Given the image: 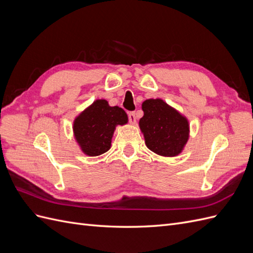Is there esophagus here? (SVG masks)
<instances>
[{
  "mask_svg": "<svg viewBox=\"0 0 253 253\" xmlns=\"http://www.w3.org/2000/svg\"><path fill=\"white\" fill-rule=\"evenodd\" d=\"M128 120L132 125L136 124V114L134 112H129L128 113Z\"/></svg>",
  "mask_w": 253,
  "mask_h": 253,
  "instance_id": "esophagus-1",
  "label": "esophagus"
}]
</instances>
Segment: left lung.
<instances>
[{
	"label": "left lung",
	"mask_w": 253,
	"mask_h": 253,
	"mask_svg": "<svg viewBox=\"0 0 253 253\" xmlns=\"http://www.w3.org/2000/svg\"><path fill=\"white\" fill-rule=\"evenodd\" d=\"M143 117L139 127L147 147L158 155L180 154L189 139V122L162 99H148L142 103Z\"/></svg>",
	"instance_id": "obj_1"
}]
</instances>
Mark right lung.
<instances>
[{
    "mask_svg": "<svg viewBox=\"0 0 253 253\" xmlns=\"http://www.w3.org/2000/svg\"><path fill=\"white\" fill-rule=\"evenodd\" d=\"M127 124V115L119 106H110L104 99H98L74 121L75 138L82 152L99 156L111 148L116 126Z\"/></svg>",
    "mask_w": 253,
    "mask_h": 253,
    "instance_id": "add662e5",
    "label": "right lung"
}]
</instances>
